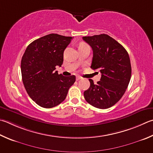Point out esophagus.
Instances as JSON below:
<instances>
[{"label": "esophagus", "instance_id": "obj_1", "mask_svg": "<svg viewBox=\"0 0 153 153\" xmlns=\"http://www.w3.org/2000/svg\"><path fill=\"white\" fill-rule=\"evenodd\" d=\"M82 79V77H80V76H76V80L77 81H78V80H79V79Z\"/></svg>", "mask_w": 153, "mask_h": 153}]
</instances>
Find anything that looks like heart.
Segmentation results:
<instances>
[{"label":"heart","mask_w":153,"mask_h":153,"mask_svg":"<svg viewBox=\"0 0 153 153\" xmlns=\"http://www.w3.org/2000/svg\"><path fill=\"white\" fill-rule=\"evenodd\" d=\"M80 45H83V44H80Z\"/></svg>","instance_id":"heart-1"}]
</instances>
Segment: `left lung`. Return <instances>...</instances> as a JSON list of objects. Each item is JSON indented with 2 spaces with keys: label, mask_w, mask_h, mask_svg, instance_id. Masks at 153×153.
<instances>
[{
  "label": "left lung",
  "mask_w": 153,
  "mask_h": 153,
  "mask_svg": "<svg viewBox=\"0 0 153 153\" xmlns=\"http://www.w3.org/2000/svg\"><path fill=\"white\" fill-rule=\"evenodd\" d=\"M93 50L91 68L102 74L100 81L90 86L84 93L85 100L93 106L106 109L120 100L131 77V64L124 47L109 35L101 34L83 37Z\"/></svg>",
  "instance_id": "1"
}]
</instances>
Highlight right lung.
<instances>
[{"label":"right lung","mask_w":153,"mask_h":153,"mask_svg":"<svg viewBox=\"0 0 153 153\" xmlns=\"http://www.w3.org/2000/svg\"><path fill=\"white\" fill-rule=\"evenodd\" d=\"M73 37L47 35L27 47L21 59L22 79L30 98L45 108L64 100L76 76H63L55 71L63 62V52Z\"/></svg>","instance_id":"1"}]
</instances>
